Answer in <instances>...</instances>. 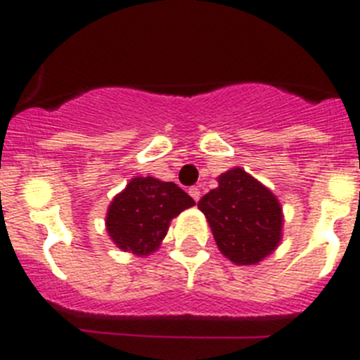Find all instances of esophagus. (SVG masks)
<instances>
[{"instance_id":"esophagus-1","label":"esophagus","mask_w":360,"mask_h":360,"mask_svg":"<svg viewBox=\"0 0 360 360\" xmlns=\"http://www.w3.org/2000/svg\"><path fill=\"white\" fill-rule=\"evenodd\" d=\"M189 195L193 196V200H195V202H198L200 196H202V193H200V187H198V186L191 187V189H189Z\"/></svg>"}]
</instances>
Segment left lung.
Wrapping results in <instances>:
<instances>
[{
    "label": "left lung",
    "instance_id": "8db88e82",
    "mask_svg": "<svg viewBox=\"0 0 360 360\" xmlns=\"http://www.w3.org/2000/svg\"><path fill=\"white\" fill-rule=\"evenodd\" d=\"M219 252L236 265H257L278 249L283 207L278 196L241 167L218 176V187L198 202Z\"/></svg>",
    "mask_w": 360,
    "mask_h": 360
}]
</instances>
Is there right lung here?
<instances>
[{"label": "right lung", "instance_id": "right-lung-1", "mask_svg": "<svg viewBox=\"0 0 360 360\" xmlns=\"http://www.w3.org/2000/svg\"><path fill=\"white\" fill-rule=\"evenodd\" d=\"M193 205L195 200L176 184L135 176L108 205V236L124 252L149 256L160 247L171 219Z\"/></svg>", "mask_w": 360, "mask_h": 360}]
</instances>
